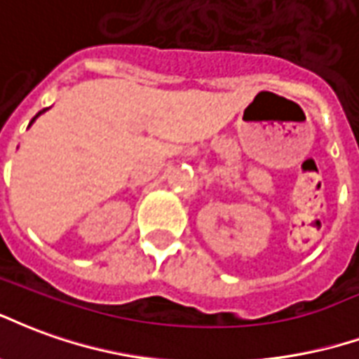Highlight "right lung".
Returning <instances> with one entry per match:
<instances>
[{"mask_svg": "<svg viewBox=\"0 0 359 359\" xmlns=\"http://www.w3.org/2000/svg\"><path fill=\"white\" fill-rule=\"evenodd\" d=\"M41 112H43V111H41ZM41 112H38V114H36V116H34V118H32V122H34V120H36V118H38V116H40ZM32 122H30V124H32Z\"/></svg>", "mask_w": 359, "mask_h": 359, "instance_id": "add662e5", "label": "right lung"}]
</instances>
